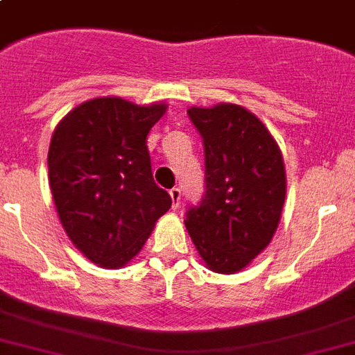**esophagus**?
Segmentation results:
<instances>
[{
    "instance_id": "obj_1",
    "label": "esophagus",
    "mask_w": 355,
    "mask_h": 355,
    "mask_svg": "<svg viewBox=\"0 0 355 355\" xmlns=\"http://www.w3.org/2000/svg\"><path fill=\"white\" fill-rule=\"evenodd\" d=\"M171 198H172V209H174V210L180 209L181 190H180V189H172V190H171Z\"/></svg>"
}]
</instances>
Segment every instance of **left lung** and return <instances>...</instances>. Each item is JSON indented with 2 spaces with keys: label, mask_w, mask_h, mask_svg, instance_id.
<instances>
[{
  "label": "left lung",
  "mask_w": 355,
  "mask_h": 355,
  "mask_svg": "<svg viewBox=\"0 0 355 355\" xmlns=\"http://www.w3.org/2000/svg\"><path fill=\"white\" fill-rule=\"evenodd\" d=\"M187 112L203 137L207 190L184 227L207 268L236 274L277 230L286 198L283 154L265 123L241 105Z\"/></svg>",
  "instance_id": "obj_1"
}]
</instances>
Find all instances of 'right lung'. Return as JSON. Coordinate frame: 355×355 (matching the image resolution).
I'll return each instance as SVG.
<instances>
[{
  "instance_id": "add662e5",
  "label": "right lung",
  "mask_w": 355,
  "mask_h": 355,
  "mask_svg": "<svg viewBox=\"0 0 355 355\" xmlns=\"http://www.w3.org/2000/svg\"><path fill=\"white\" fill-rule=\"evenodd\" d=\"M166 103L94 98L61 119L49 146V181L67 236L87 259L121 268L171 209L154 183L146 136Z\"/></svg>"
}]
</instances>
